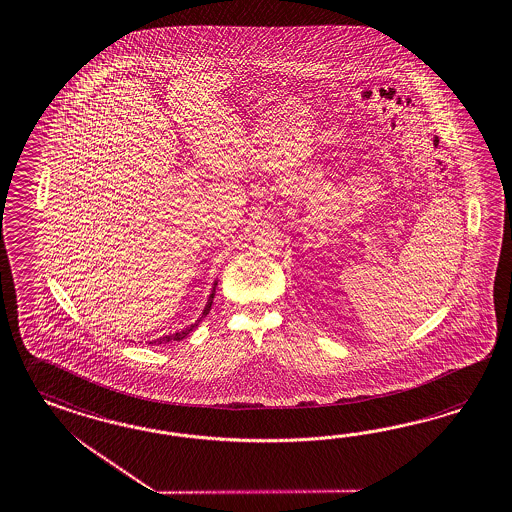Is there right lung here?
Wrapping results in <instances>:
<instances>
[{
	"label": "right lung",
	"mask_w": 512,
	"mask_h": 512,
	"mask_svg": "<svg viewBox=\"0 0 512 512\" xmlns=\"http://www.w3.org/2000/svg\"><path fill=\"white\" fill-rule=\"evenodd\" d=\"M215 288H217V282L213 284V291H211L210 297H208V302H206V306H204V310H202V315L198 317L197 321H195L193 325H189V327L185 328V330H180V332L171 334V336H163V338H158V340H152L150 343H154V345H161V343H169V341L184 340L187 334H191V332H193V330L198 327V323L202 321V317H206V315L210 314L211 304H213V297H215Z\"/></svg>",
	"instance_id": "right-lung-1"
}]
</instances>
